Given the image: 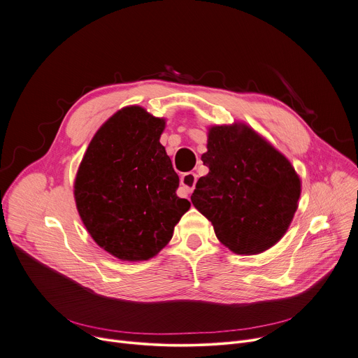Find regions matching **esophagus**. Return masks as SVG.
Masks as SVG:
<instances>
[{
	"label": "esophagus",
	"instance_id": "obj_1",
	"mask_svg": "<svg viewBox=\"0 0 358 358\" xmlns=\"http://www.w3.org/2000/svg\"><path fill=\"white\" fill-rule=\"evenodd\" d=\"M181 188L185 191V192H191L194 189V187H196V182H197V174L196 173H185L181 176Z\"/></svg>",
	"mask_w": 358,
	"mask_h": 358
}]
</instances>
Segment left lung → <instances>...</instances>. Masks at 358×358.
<instances>
[{"mask_svg":"<svg viewBox=\"0 0 358 358\" xmlns=\"http://www.w3.org/2000/svg\"><path fill=\"white\" fill-rule=\"evenodd\" d=\"M201 177L191 203L236 254H259L288 230L301 194L291 162L243 122L208 129Z\"/></svg>","mask_w":358,"mask_h":358,"instance_id":"obj_1","label":"left lung"}]
</instances>
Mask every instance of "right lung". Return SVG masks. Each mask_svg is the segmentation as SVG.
I'll return each mask as SVG.
<instances>
[{"instance_id":"obj_1","label":"right lung","mask_w":358,"mask_h":358,"mask_svg":"<svg viewBox=\"0 0 358 358\" xmlns=\"http://www.w3.org/2000/svg\"><path fill=\"white\" fill-rule=\"evenodd\" d=\"M166 120L129 106L92 137L74 182L78 214L92 240L124 262L155 257L189 208L159 137Z\"/></svg>"}]
</instances>
